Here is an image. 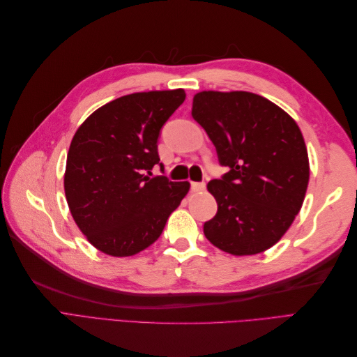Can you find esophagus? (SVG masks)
Returning <instances> with one entry per match:
<instances>
[{"label":"esophagus","instance_id":"obj_1","mask_svg":"<svg viewBox=\"0 0 357 357\" xmlns=\"http://www.w3.org/2000/svg\"><path fill=\"white\" fill-rule=\"evenodd\" d=\"M205 189V183L204 181H192L190 183V190L192 192H202Z\"/></svg>","mask_w":357,"mask_h":357}]
</instances>
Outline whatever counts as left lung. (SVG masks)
I'll return each instance as SVG.
<instances>
[{
  "label": "left lung",
  "instance_id": "8db88e82",
  "mask_svg": "<svg viewBox=\"0 0 357 357\" xmlns=\"http://www.w3.org/2000/svg\"><path fill=\"white\" fill-rule=\"evenodd\" d=\"M192 116L228 168L208 183L218 213L204 223L207 240L235 256L273 247L294 223L310 178L308 153L296 122L250 92L204 91Z\"/></svg>",
  "mask_w": 357,
  "mask_h": 357
}]
</instances>
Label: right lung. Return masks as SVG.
Returning <instances> with one entry per match:
<instances>
[{"mask_svg":"<svg viewBox=\"0 0 357 357\" xmlns=\"http://www.w3.org/2000/svg\"><path fill=\"white\" fill-rule=\"evenodd\" d=\"M186 98L183 89L137 92L93 112L74 134L63 188L74 222L110 256L153 244L189 192L188 181L152 176L164 169L160 129Z\"/></svg>","mask_w":357,"mask_h":357,"instance_id":"add662e5","label":"right lung"}]
</instances>
